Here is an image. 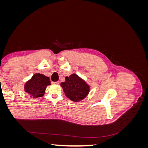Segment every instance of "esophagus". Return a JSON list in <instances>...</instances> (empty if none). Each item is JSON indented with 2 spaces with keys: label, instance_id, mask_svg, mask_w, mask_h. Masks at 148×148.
I'll use <instances>...</instances> for the list:
<instances>
[{
  "label": "esophagus",
  "instance_id": "1",
  "mask_svg": "<svg viewBox=\"0 0 148 148\" xmlns=\"http://www.w3.org/2000/svg\"><path fill=\"white\" fill-rule=\"evenodd\" d=\"M53 84H58L59 83V82H52Z\"/></svg>",
  "mask_w": 148,
  "mask_h": 148
}]
</instances>
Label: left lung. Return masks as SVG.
Listing matches in <instances>:
<instances>
[{
  "mask_svg": "<svg viewBox=\"0 0 148 148\" xmlns=\"http://www.w3.org/2000/svg\"><path fill=\"white\" fill-rule=\"evenodd\" d=\"M60 85L65 96L74 102L83 100L87 96L90 89L88 84L76 74L65 77V82Z\"/></svg>",
  "mask_w": 148,
  "mask_h": 148,
  "instance_id": "8db88e82",
  "label": "left lung"
}]
</instances>
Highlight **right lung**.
<instances>
[{
  "label": "right lung",
  "instance_id": "add662e5",
  "mask_svg": "<svg viewBox=\"0 0 148 148\" xmlns=\"http://www.w3.org/2000/svg\"><path fill=\"white\" fill-rule=\"evenodd\" d=\"M51 84L49 77L42 74L36 73L25 83V91L30 95L31 97H41L45 93L47 86Z\"/></svg>",
  "mask_w": 148,
  "mask_h": 148
}]
</instances>
